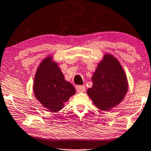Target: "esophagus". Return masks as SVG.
I'll list each match as a JSON object with an SVG mask.
<instances>
[{
    "label": "esophagus",
    "mask_w": 151,
    "mask_h": 151,
    "mask_svg": "<svg viewBox=\"0 0 151 151\" xmlns=\"http://www.w3.org/2000/svg\"><path fill=\"white\" fill-rule=\"evenodd\" d=\"M76 91L78 93H83L85 91V87L84 86H78L76 87Z\"/></svg>",
    "instance_id": "esophagus-1"
}]
</instances>
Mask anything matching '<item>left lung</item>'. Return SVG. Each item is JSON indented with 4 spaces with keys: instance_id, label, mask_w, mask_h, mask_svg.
Masks as SVG:
<instances>
[{
    "instance_id": "obj_1",
    "label": "left lung",
    "mask_w": 151,
    "mask_h": 151,
    "mask_svg": "<svg viewBox=\"0 0 151 151\" xmlns=\"http://www.w3.org/2000/svg\"><path fill=\"white\" fill-rule=\"evenodd\" d=\"M93 86L88 96L97 108L109 111L124 100L128 91V80L124 70L116 58L105 53L92 76Z\"/></svg>"
}]
</instances>
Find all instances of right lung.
I'll list each match as a JSON object with an SVG mask.
<instances>
[{"instance_id": "1", "label": "right lung", "mask_w": 151, "mask_h": 151, "mask_svg": "<svg viewBox=\"0 0 151 151\" xmlns=\"http://www.w3.org/2000/svg\"><path fill=\"white\" fill-rule=\"evenodd\" d=\"M35 98L50 112H58L76 93L74 86L65 80L58 63L47 56L37 68L33 85Z\"/></svg>"}]
</instances>
